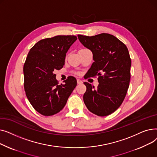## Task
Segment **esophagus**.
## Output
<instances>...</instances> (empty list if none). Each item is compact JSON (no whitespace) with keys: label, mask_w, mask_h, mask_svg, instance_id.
Instances as JSON below:
<instances>
[{"label":"esophagus","mask_w":157,"mask_h":157,"mask_svg":"<svg viewBox=\"0 0 157 157\" xmlns=\"http://www.w3.org/2000/svg\"><path fill=\"white\" fill-rule=\"evenodd\" d=\"M77 83H78V84H82L83 83V81H82L81 79H77Z\"/></svg>","instance_id":"34e87169"}]
</instances>
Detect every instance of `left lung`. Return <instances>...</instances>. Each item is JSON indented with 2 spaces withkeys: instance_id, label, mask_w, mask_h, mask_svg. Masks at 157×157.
<instances>
[{
  "instance_id": "left-lung-1",
  "label": "left lung",
  "mask_w": 157,
  "mask_h": 157,
  "mask_svg": "<svg viewBox=\"0 0 157 157\" xmlns=\"http://www.w3.org/2000/svg\"><path fill=\"white\" fill-rule=\"evenodd\" d=\"M81 43L93 53L94 62L88 76H98L97 89L87 82L83 101L88 109L99 117L114 113L122 104L129 86L131 60L127 46L118 38L102 33L78 35Z\"/></svg>"
}]
</instances>
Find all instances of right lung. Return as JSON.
Here are the masks:
<instances>
[{
	"instance_id": "add662e5",
	"label": "right lung",
	"mask_w": 157,
	"mask_h": 157,
	"mask_svg": "<svg viewBox=\"0 0 157 157\" xmlns=\"http://www.w3.org/2000/svg\"><path fill=\"white\" fill-rule=\"evenodd\" d=\"M76 40L74 36L42 39L28 53L23 66L25 90L33 108L44 116L60 112L77 85L72 76L59 85L53 73L63 67L66 53Z\"/></svg>"
}]
</instances>
